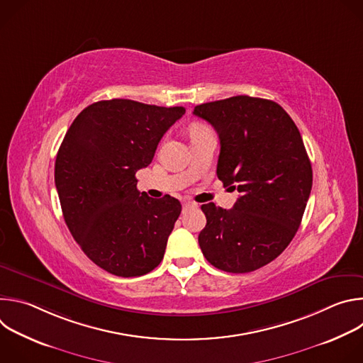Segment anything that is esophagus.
Here are the masks:
<instances>
[{"mask_svg":"<svg viewBox=\"0 0 363 363\" xmlns=\"http://www.w3.org/2000/svg\"><path fill=\"white\" fill-rule=\"evenodd\" d=\"M182 206H184V208H191V206H196V203L192 202V201H184Z\"/></svg>","mask_w":363,"mask_h":363,"instance_id":"obj_1","label":"esophagus"}]
</instances>
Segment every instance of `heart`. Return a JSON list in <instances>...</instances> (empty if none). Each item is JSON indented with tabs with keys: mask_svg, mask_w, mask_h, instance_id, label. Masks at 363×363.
Segmentation results:
<instances>
[{
	"mask_svg": "<svg viewBox=\"0 0 363 363\" xmlns=\"http://www.w3.org/2000/svg\"><path fill=\"white\" fill-rule=\"evenodd\" d=\"M202 130H206V128L201 123H195L192 128H191V133H196V132H202Z\"/></svg>",
	"mask_w": 363,
	"mask_h": 363,
	"instance_id": "heart-1",
	"label": "heart"
}]
</instances>
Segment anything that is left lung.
Segmentation results:
<instances>
[{"label":"left lung","mask_w":363,"mask_h":363,"mask_svg":"<svg viewBox=\"0 0 363 363\" xmlns=\"http://www.w3.org/2000/svg\"><path fill=\"white\" fill-rule=\"evenodd\" d=\"M194 115L217 130V175L241 194L231 210L201 205L199 247L223 272H254L279 257L300 227L313 182L301 135L280 105L260 97L202 103Z\"/></svg>","instance_id":"obj_1"}]
</instances>
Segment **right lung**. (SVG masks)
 I'll return each mask as SVG.
<instances>
[{"mask_svg":"<svg viewBox=\"0 0 363 363\" xmlns=\"http://www.w3.org/2000/svg\"><path fill=\"white\" fill-rule=\"evenodd\" d=\"M185 113L129 99L100 100L69 128L55 165L65 221L100 269L138 277L162 262L181 214L169 195L153 199L136 188L165 132Z\"/></svg>","mask_w":363,"mask_h":363,"instance_id":"add662e5","label":"right lung"}]
</instances>
